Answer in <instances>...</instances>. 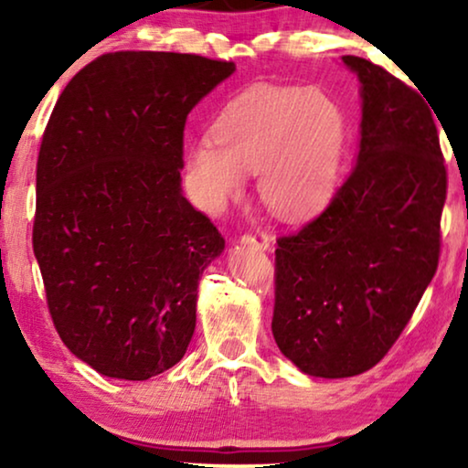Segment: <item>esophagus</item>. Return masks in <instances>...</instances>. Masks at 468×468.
<instances>
[{"label": "esophagus", "instance_id": "34e87169", "mask_svg": "<svg viewBox=\"0 0 468 468\" xmlns=\"http://www.w3.org/2000/svg\"><path fill=\"white\" fill-rule=\"evenodd\" d=\"M240 242H242V245H251L255 249H260V251H268V249H271V245H272V239H271V236H266V234H245L240 239Z\"/></svg>", "mask_w": 468, "mask_h": 468}]
</instances>
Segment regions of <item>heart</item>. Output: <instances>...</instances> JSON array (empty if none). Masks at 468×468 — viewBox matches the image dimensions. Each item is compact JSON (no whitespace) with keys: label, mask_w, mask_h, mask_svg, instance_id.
Wrapping results in <instances>:
<instances>
[{"label":"heart","mask_w":468,"mask_h":468,"mask_svg":"<svg viewBox=\"0 0 468 468\" xmlns=\"http://www.w3.org/2000/svg\"><path fill=\"white\" fill-rule=\"evenodd\" d=\"M187 155V170L208 210H221L260 172V196L283 219H304L335 194L345 151L341 108L317 89L258 85L229 101Z\"/></svg>","instance_id":"b5f03b06"}]
</instances>
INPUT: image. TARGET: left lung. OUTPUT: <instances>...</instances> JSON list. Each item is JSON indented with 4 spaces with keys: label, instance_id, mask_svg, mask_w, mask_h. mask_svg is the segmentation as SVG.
<instances>
[{
    "label": "left lung",
    "instance_id": "left-lung-1",
    "mask_svg": "<svg viewBox=\"0 0 468 468\" xmlns=\"http://www.w3.org/2000/svg\"><path fill=\"white\" fill-rule=\"evenodd\" d=\"M360 149L324 213L277 240L272 336L298 370L343 379L373 368L405 330L439 264L447 172L421 95L368 59Z\"/></svg>",
    "mask_w": 468,
    "mask_h": 468
}]
</instances>
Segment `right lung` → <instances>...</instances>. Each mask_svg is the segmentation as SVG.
I'll return each mask as SVG.
<instances>
[{
    "label": "right lung",
    "instance_id": "add662e5",
    "mask_svg": "<svg viewBox=\"0 0 468 468\" xmlns=\"http://www.w3.org/2000/svg\"><path fill=\"white\" fill-rule=\"evenodd\" d=\"M232 61L121 50L57 100L36 172L34 253L50 317L100 375L151 379L181 362L197 283L226 240L183 196V132Z\"/></svg>",
    "mask_w": 468,
    "mask_h": 468
}]
</instances>
